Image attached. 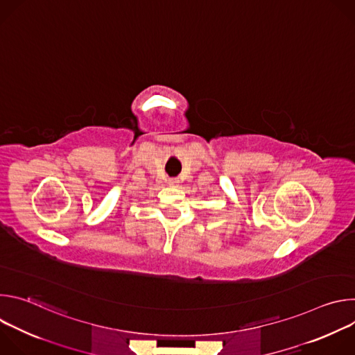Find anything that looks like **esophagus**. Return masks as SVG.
<instances>
[{"label": "esophagus", "instance_id": "obj_1", "mask_svg": "<svg viewBox=\"0 0 355 355\" xmlns=\"http://www.w3.org/2000/svg\"><path fill=\"white\" fill-rule=\"evenodd\" d=\"M168 184L174 187V185H177V180H170V181H168Z\"/></svg>", "mask_w": 355, "mask_h": 355}]
</instances>
